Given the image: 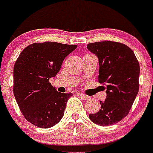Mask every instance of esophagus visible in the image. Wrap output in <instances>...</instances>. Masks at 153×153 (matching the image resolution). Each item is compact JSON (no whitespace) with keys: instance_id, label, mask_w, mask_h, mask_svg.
Returning a JSON list of instances; mask_svg holds the SVG:
<instances>
[{"instance_id":"1","label":"esophagus","mask_w":153,"mask_h":153,"mask_svg":"<svg viewBox=\"0 0 153 153\" xmlns=\"http://www.w3.org/2000/svg\"><path fill=\"white\" fill-rule=\"evenodd\" d=\"M79 96L82 99V100H89V96H87V95H83V94H79Z\"/></svg>"}]
</instances>
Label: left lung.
<instances>
[{"mask_svg": "<svg viewBox=\"0 0 153 153\" xmlns=\"http://www.w3.org/2000/svg\"><path fill=\"white\" fill-rule=\"evenodd\" d=\"M87 49L99 58V82L105 85L107 97L101 109L90 114L93 123L115 124L127 116L138 94L140 64L128 45L111 41L91 42Z\"/></svg>", "mask_w": 153, "mask_h": 153, "instance_id": "obj_1", "label": "left lung"}]
</instances>
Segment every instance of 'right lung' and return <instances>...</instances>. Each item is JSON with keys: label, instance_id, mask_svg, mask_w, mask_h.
<instances>
[{"label": "right lung", "instance_id": "1", "mask_svg": "<svg viewBox=\"0 0 153 153\" xmlns=\"http://www.w3.org/2000/svg\"><path fill=\"white\" fill-rule=\"evenodd\" d=\"M77 48L54 42H35L20 53L13 67V94L22 115L38 128H49L61 120L72 93H60L49 82L66 56Z\"/></svg>", "mask_w": 153, "mask_h": 153}]
</instances>
